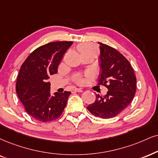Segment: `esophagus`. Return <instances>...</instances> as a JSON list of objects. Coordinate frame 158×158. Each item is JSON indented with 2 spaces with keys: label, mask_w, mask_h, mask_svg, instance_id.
<instances>
[{
  "label": "esophagus",
  "mask_w": 158,
  "mask_h": 158,
  "mask_svg": "<svg viewBox=\"0 0 158 158\" xmlns=\"http://www.w3.org/2000/svg\"><path fill=\"white\" fill-rule=\"evenodd\" d=\"M73 90L75 91H77V92H82V91H83V89H81V88H75Z\"/></svg>",
  "instance_id": "obj_1"
}]
</instances>
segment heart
Listing matches in <instances>:
<instances>
[{
    "label": "heart",
    "mask_w": 158,
    "mask_h": 158,
    "mask_svg": "<svg viewBox=\"0 0 158 158\" xmlns=\"http://www.w3.org/2000/svg\"><path fill=\"white\" fill-rule=\"evenodd\" d=\"M77 50L80 53L83 54L85 53V52H90V51H95V48L94 46H92L90 44L88 43H81L78 46H77ZM77 82L78 83H81L82 82V78L81 77H77Z\"/></svg>",
    "instance_id": "1"
}]
</instances>
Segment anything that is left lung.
I'll use <instances>...</instances> for the list:
<instances>
[{"label":"left lung","mask_w":158,"mask_h":158,"mask_svg":"<svg viewBox=\"0 0 158 158\" xmlns=\"http://www.w3.org/2000/svg\"><path fill=\"white\" fill-rule=\"evenodd\" d=\"M98 44L101 69L99 84L104 85L108 91L104 97L96 94L94 102L87 109L95 116L108 118L117 116L133 100L136 77L130 62L122 54L107 44Z\"/></svg>","instance_id":"obj_1"}]
</instances>
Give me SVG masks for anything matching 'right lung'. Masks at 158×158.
Here are the masks:
<instances>
[{
	"label": "right lung",
	"instance_id": "1",
	"mask_svg": "<svg viewBox=\"0 0 158 158\" xmlns=\"http://www.w3.org/2000/svg\"><path fill=\"white\" fill-rule=\"evenodd\" d=\"M73 42H50L36 48L23 62L16 83V91L25 111L36 119L47 122L61 116L70 91L50 93V76L58 67Z\"/></svg>",
	"mask_w": 158,
	"mask_h": 158
}]
</instances>
